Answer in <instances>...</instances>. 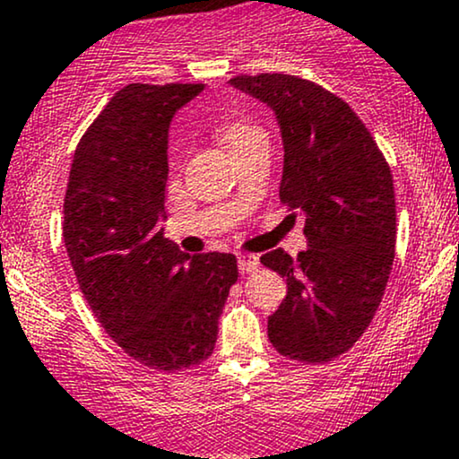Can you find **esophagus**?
I'll return each mask as SVG.
<instances>
[{"label": "esophagus", "instance_id": "obj_1", "mask_svg": "<svg viewBox=\"0 0 459 459\" xmlns=\"http://www.w3.org/2000/svg\"><path fill=\"white\" fill-rule=\"evenodd\" d=\"M257 266H260V260H257V255H249V254H243L238 255V269L243 275H249V273L257 271Z\"/></svg>", "mask_w": 459, "mask_h": 459}]
</instances>
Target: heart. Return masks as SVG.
Here are the masks:
<instances>
[{"mask_svg": "<svg viewBox=\"0 0 459 459\" xmlns=\"http://www.w3.org/2000/svg\"><path fill=\"white\" fill-rule=\"evenodd\" d=\"M216 132H219L221 141L228 145V149L234 153V156L249 145H254V143L260 141V138H266L260 127L254 126L251 121H247L243 117L223 118V121L219 123V127H216Z\"/></svg>", "mask_w": 459, "mask_h": 459, "instance_id": "heart-1", "label": "heart"}]
</instances>
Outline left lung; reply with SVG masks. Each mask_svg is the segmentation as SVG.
I'll list each match as a JSON object with an SVG mask.
<instances>
[{"label":"left lung","instance_id":"left-lung-1","mask_svg":"<svg viewBox=\"0 0 459 459\" xmlns=\"http://www.w3.org/2000/svg\"><path fill=\"white\" fill-rule=\"evenodd\" d=\"M230 84L275 112L284 143L280 199L303 219L307 249L260 257L286 277L269 316L277 353L306 364L338 358L359 341L382 303L394 260L393 173L347 101L297 75H236Z\"/></svg>","mask_w":459,"mask_h":459}]
</instances>
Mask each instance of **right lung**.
I'll return each instance as SVG.
<instances>
[{
  "label": "right lung",
  "instance_id": "right-lung-1",
  "mask_svg": "<svg viewBox=\"0 0 459 459\" xmlns=\"http://www.w3.org/2000/svg\"><path fill=\"white\" fill-rule=\"evenodd\" d=\"M204 84H127L77 143L63 236L82 295L130 358L182 370L214 351L236 255L164 238L169 126Z\"/></svg>",
  "mask_w": 459,
  "mask_h": 459
}]
</instances>
